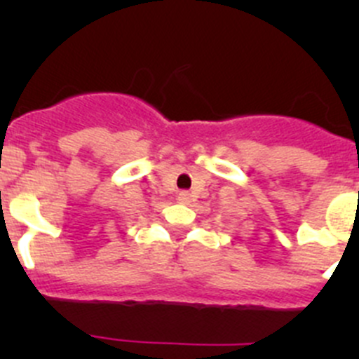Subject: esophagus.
Listing matches in <instances>:
<instances>
[{
    "instance_id": "obj_1",
    "label": "esophagus",
    "mask_w": 359,
    "mask_h": 359,
    "mask_svg": "<svg viewBox=\"0 0 359 359\" xmlns=\"http://www.w3.org/2000/svg\"><path fill=\"white\" fill-rule=\"evenodd\" d=\"M177 200L180 203H189L191 201V193L189 191H180L179 194H177Z\"/></svg>"
}]
</instances>
